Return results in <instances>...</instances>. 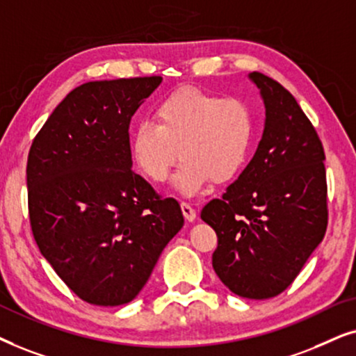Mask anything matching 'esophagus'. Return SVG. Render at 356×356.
Masks as SVG:
<instances>
[{
    "mask_svg": "<svg viewBox=\"0 0 356 356\" xmlns=\"http://www.w3.org/2000/svg\"><path fill=\"white\" fill-rule=\"evenodd\" d=\"M181 208H182V213H184V216H186L187 221L192 222V221L197 220V211L193 210V208L191 207V203L182 202V203H181Z\"/></svg>",
    "mask_w": 356,
    "mask_h": 356,
    "instance_id": "esophagus-1",
    "label": "esophagus"
}]
</instances>
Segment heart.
Listing matches in <instances>:
<instances>
[{
  "mask_svg": "<svg viewBox=\"0 0 356 356\" xmlns=\"http://www.w3.org/2000/svg\"><path fill=\"white\" fill-rule=\"evenodd\" d=\"M153 117L154 123L140 122L130 138L131 159L151 182H164L181 156L174 182L192 197L210 179L213 184L233 181L248 163L255 117L243 99L186 86L165 96Z\"/></svg>",
  "mask_w": 356,
  "mask_h": 356,
  "instance_id": "b5f03b06",
  "label": "heart"
}]
</instances>
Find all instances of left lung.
I'll list each match as a JSON object with an SVG mask.
<instances>
[{"label":"left lung","mask_w":356,"mask_h":356,"mask_svg":"<svg viewBox=\"0 0 356 356\" xmlns=\"http://www.w3.org/2000/svg\"><path fill=\"white\" fill-rule=\"evenodd\" d=\"M265 104L254 158L221 198L202 210L218 236L213 268L231 291L267 300L295 282L327 229L324 148L300 104L280 83L249 74Z\"/></svg>","instance_id":"1"}]
</instances>
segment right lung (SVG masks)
<instances>
[{"label":"right lung","mask_w":356,"mask_h":356,"mask_svg":"<svg viewBox=\"0 0 356 356\" xmlns=\"http://www.w3.org/2000/svg\"><path fill=\"white\" fill-rule=\"evenodd\" d=\"M161 76L91 81L47 118L27 158V200L40 252L74 295L130 302L181 231L174 198L131 170L130 120Z\"/></svg>","instance_id":"obj_1"}]
</instances>
